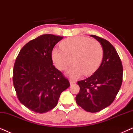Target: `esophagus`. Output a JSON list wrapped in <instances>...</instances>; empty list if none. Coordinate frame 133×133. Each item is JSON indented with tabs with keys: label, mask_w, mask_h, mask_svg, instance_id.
Segmentation results:
<instances>
[{
	"label": "esophagus",
	"mask_w": 133,
	"mask_h": 133,
	"mask_svg": "<svg viewBox=\"0 0 133 133\" xmlns=\"http://www.w3.org/2000/svg\"><path fill=\"white\" fill-rule=\"evenodd\" d=\"M69 82H70V85H72V84H73V83H76V80H73V79H70Z\"/></svg>",
	"instance_id": "1"
}]
</instances>
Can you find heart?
Segmentation results:
<instances>
[{
    "label": "heart",
    "mask_w": 133,
    "mask_h": 133,
    "mask_svg": "<svg viewBox=\"0 0 133 133\" xmlns=\"http://www.w3.org/2000/svg\"><path fill=\"white\" fill-rule=\"evenodd\" d=\"M59 48L51 53L52 60L58 69L64 70L72 62L66 74L71 78H77L82 74L90 75L101 63L103 48L97 40L83 36L72 37L63 40Z\"/></svg>",
    "instance_id": "obj_1"
}]
</instances>
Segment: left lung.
I'll return each instance as SVG.
<instances>
[{
	"label": "left lung",
	"mask_w": 133,
	"mask_h": 133,
	"mask_svg": "<svg viewBox=\"0 0 133 133\" xmlns=\"http://www.w3.org/2000/svg\"><path fill=\"white\" fill-rule=\"evenodd\" d=\"M101 44L103 58L99 68L90 77L77 82L80 91L77 104L89 112H97L111 104L120 90L123 80V66L115 48L100 37L91 35Z\"/></svg>",
	"instance_id": "1"
}]
</instances>
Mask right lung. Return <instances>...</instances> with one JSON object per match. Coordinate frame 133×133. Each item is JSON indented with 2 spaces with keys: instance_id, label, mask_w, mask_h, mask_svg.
Here are the masks:
<instances>
[{
  "instance_id": "right-lung-1",
  "label": "right lung",
  "mask_w": 133,
  "mask_h": 133,
  "mask_svg": "<svg viewBox=\"0 0 133 133\" xmlns=\"http://www.w3.org/2000/svg\"><path fill=\"white\" fill-rule=\"evenodd\" d=\"M63 37L43 34L20 50L13 68V83L18 99L37 113H45L58 104L62 92L70 86L68 79L53 65V47Z\"/></svg>"
}]
</instances>
